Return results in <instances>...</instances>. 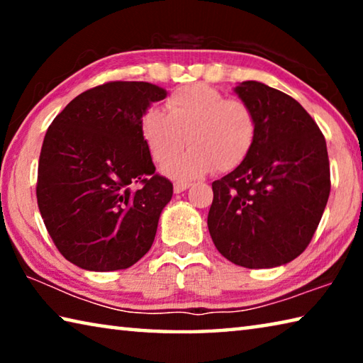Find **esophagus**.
<instances>
[{
    "label": "esophagus",
    "mask_w": 363,
    "mask_h": 363,
    "mask_svg": "<svg viewBox=\"0 0 363 363\" xmlns=\"http://www.w3.org/2000/svg\"><path fill=\"white\" fill-rule=\"evenodd\" d=\"M190 186H192V184L190 182H174V192L176 194H181V192H184V190H187Z\"/></svg>",
    "instance_id": "34e87169"
}]
</instances>
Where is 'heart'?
<instances>
[{
	"mask_svg": "<svg viewBox=\"0 0 363 363\" xmlns=\"http://www.w3.org/2000/svg\"><path fill=\"white\" fill-rule=\"evenodd\" d=\"M164 108L147 110L140 118V136L158 164L188 140L189 149L164 164V173L174 179H192L211 169L227 173L253 149L257 116L248 102L229 99L211 86L189 84L171 93Z\"/></svg>",
	"mask_w": 363,
	"mask_h": 363,
	"instance_id": "obj_1",
	"label": "heart"
}]
</instances>
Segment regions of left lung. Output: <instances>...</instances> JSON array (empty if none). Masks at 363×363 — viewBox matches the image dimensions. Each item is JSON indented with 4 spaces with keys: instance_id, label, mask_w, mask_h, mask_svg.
I'll use <instances>...</instances> for the list:
<instances>
[{
    "instance_id": "obj_1",
    "label": "left lung",
    "mask_w": 363,
    "mask_h": 363,
    "mask_svg": "<svg viewBox=\"0 0 363 363\" xmlns=\"http://www.w3.org/2000/svg\"><path fill=\"white\" fill-rule=\"evenodd\" d=\"M257 116V136L242 164L213 182L208 229L237 266L269 269L311 243L330 195L327 143L298 101L259 82L235 88Z\"/></svg>"
}]
</instances>
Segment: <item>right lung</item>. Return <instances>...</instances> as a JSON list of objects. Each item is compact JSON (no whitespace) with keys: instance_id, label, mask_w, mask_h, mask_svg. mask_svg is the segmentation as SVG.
<instances>
[{"instance_id":"obj_1","label":"right lung","mask_w":363,"mask_h":363,"mask_svg":"<svg viewBox=\"0 0 363 363\" xmlns=\"http://www.w3.org/2000/svg\"><path fill=\"white\" fill-rule=\"evenodd\" d=\"M164 97L152 83L110 82L77 96L48 128L36 200L54 245L75 266L128 269L150 250L173 184L155 173L140 118Z\"/></svg>"}]
</instances>
